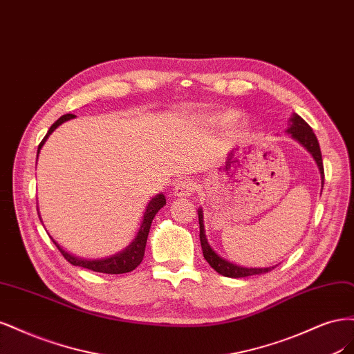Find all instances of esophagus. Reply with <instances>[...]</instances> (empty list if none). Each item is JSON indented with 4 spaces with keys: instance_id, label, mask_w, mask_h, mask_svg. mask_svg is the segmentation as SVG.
Wrapping results in <instances>:
<instances>
[{
    "instance_id": "esophagus-1",
    "label": "esophagus",
    "mask_w": 354,
    "mask_h": 354,
    "mask_svg": "<svg viewBox=\"0 0 354 354\" xmlns=\"http://www.w3.org/2000/svg\"><path fill=\"white\" fill-rule=\"evenodd\" d=\"M196 188H197L196 182L189 178H185V179L178 180V184L174 188V192L178 197H188V196H191V194H194Z\"/></svg>"
}]
</instances>
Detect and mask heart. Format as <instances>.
Instances as JSON below:
<instances>
[{"mask_svg": "<svg viewBox=\"0 0 354 354\" xmlns=\"http://www.w3.org/2000/svg\"><path fill=\"white\" fill-rule=\"evenodd\" d=\"M239 118V113L238 111H227V113H223V115L218 116V120L219 123H223V124H230V123H234L236 122Z\"/></svg>", "mask_w": 354, "mask_h": 354, "instance_id": "1", "label": "heart"}]
</instances>
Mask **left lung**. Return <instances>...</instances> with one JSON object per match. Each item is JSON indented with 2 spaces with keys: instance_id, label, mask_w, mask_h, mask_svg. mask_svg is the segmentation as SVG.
Masks as SVG:
<instances>
[{
  "instance_id": "obj_1",
  "label": "left lung",
  "mask_w": 354,
  "mask_h": 354,
  "mask_svg": "<svg viewBox=\"0 0 354 354\" xmlns=\"http://www.w3.org/2000/svg\"><path fill=\"white\" fill-rule=\"evenodd\" d=\"M287 132L292 136V138L300 142L307 151L312 154L315 158V162L319 167V172H321L322 178V187H324V163H322V153H321V147H319L316 135L313 133L312 128L307 124L299 115H292L290 119V124ZM198 223H200V243L203 248V256L209 261V265L223 277L227 278H245V277H252V275H260V273H266L272 270L275 266L272 268H243V266H236L231 261L225 260L221 257L214 250L210 247L207 238H206V231H204V221H203V209H198Z\"/></svg>"
}]
</instances>
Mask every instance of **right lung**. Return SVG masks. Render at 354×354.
<instances>
[{
  "instance_id": "right-lung-1",
  "label": "right lung",
  "mask_w": 354,
  "mask_h": 354,
  "mask_svg": "<svg viewBox=\"0 0 354 354\" xmlns=\"http://www.w3.org/2000/svg\"><path fill=\"white\" fill-rule=\"evenodd\" d=\"M75 115H64L62 116L59 120L53 123V127L48 129L47 135L44 136V140L41 141V144L38 145V153H37V160H38V154H39V150L42 148V145L45 144V141H47L48 136L54 132V129L57 127H60V124L66 120H71L73 119ZM166 204V197L163 196V194H157V196L154 198H151V201L148 203V206L145 209V213L142 216V223L140 226V231L138 234H136L133 241L124 248L122 250L120 253L111 256V257H107V259H100V260H85V259H79V257H75L72 254H69L67 252H64V250L57 244L54 239L53 243L57 245V248L60 250L62 254L64 256V259L69 261V263H72L73 266H81V268H85V269H89V270H94V272H101V273H110V275H119V273H127V272H131L133 270L136 266H138L141 261H142V257H144V252H145V244H147V238H148V232H150V227H151V222L154 219L156 213L160 210L163 206Z\"/></svg>"
}]
</instances>
